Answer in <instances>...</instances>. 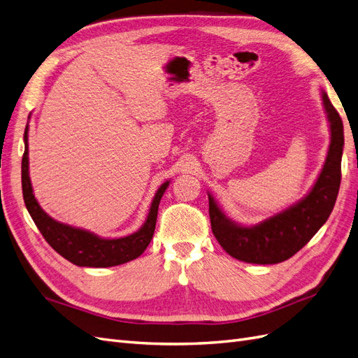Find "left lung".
I'll return each instance as SVG.
<instances>
[{
    "instance_id": "8db88e82",
    "label": "left lung",
    "mask_w": 358,
    "mask_h": 358,
    "mask_svg": "<svg viewBox=\"0 0 358 358\" xmlns=\"http://www.w3.org/2000/svg\"><path fill=\"white\" fill-rule=\"evenodd\" d=\"M322 104L330 124V146L315 185L305 199L272 218L245 227L227 218L208 194L213 236L233 258L252 264L285 262L299 252L329 220L341 187L343 124L326 92H322Z\"/></svg>"
}]
</instances>
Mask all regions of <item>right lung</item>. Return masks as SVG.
<instances>
[{
    "mask_svg": "<svg viewBox=\"0 0 358 358\" xmlns=\"http://www.w3.org/2000/svg\"><path fill=\"white\" fill-rule=\"evenodd\" d=\"M25 152L22 157V192L27 209L37 229L46 242L70 263L80 267H112L131 262L143 254L148 245L152 241L155 231L158 206L164 191L169 187V180L158 188L150 204L149 215L138 231L119 237V239H103L94 233H90L76 227L58 222L40 208L29 180L28 171V125L25 128Z\"/></svg>",
    "mask_w": 358,
    "mask_h": 358,
    "instance_id": "add662e5",
    "label": "right lung"
}]
</instances>
